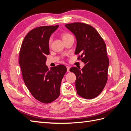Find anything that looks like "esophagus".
Returning <instances> with one entry per match:
<instances>
[{
	"mask_svg": "<svg viewBox=\"0 0 131 131\" xmlns=\"http://www.w3.org/2000/svg\"><path fill=\"white\" fill-rule=\"evenodd\" d=\"M66 67H67V72H70V71H69V69H70L69 67V66H67Z\"/></svg>",
	"mask_w": 131,
	"mask_h": 131,
	"instance_id": "1",
	"label": "esophagus"
}]
</instances>
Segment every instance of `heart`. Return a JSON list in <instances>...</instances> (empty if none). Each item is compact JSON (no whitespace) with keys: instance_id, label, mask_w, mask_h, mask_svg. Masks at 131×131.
Wrapping results in <instances>:
<instances>
[{"instance_id":"heart-1","label":"heart","mask_w":131,"mask_h":131,"mask_svg":"<svg viewBox=\"0 0 131 131\" xmlns=\"http://www.w3.org/2000/svg\"><path fill=\"white\" fill-rule=\"evenodd\" d=\"M62 36L63 40H64V39H67V38H69V37H71V36H72L71 34H69V33H63ZM51 42H52V38H49V45H50Z\"/></svg>"}]
</instances>
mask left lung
Masks as SVG:
<instances>
[{
  "mask_svg": "<svg viewBox=\"0 0 131 131\" xmlns=\"http://www.w3.org/2000/svg\"><path fill=\"white\" fill-rule=\"evenodd\" d=\"M65 26L75 36V54L85 64L81 70L75 67L70 69L76 75L77 93L85 99H93L101 93L107 82L110 60L106 43L90 25L76 22Z\"/></svg>",
  "mask_w": 131,
  "mask_h": 131,
  "instance_id": "left-lung-1",
  "label": "left lung"
}]
</instances>
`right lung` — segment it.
Segmentation results:
<instances>
[{
  "label": "right lung",
  "instance_id": "add662e5",
  "mask_svg": "<svg viewBox=\"0 0 131 131\" xmlns=\"http://www.w3.org/2000/svg\"><path fill=\"white\" fill-rule=\"evenodd\" d=\"M58 27L41 26L31 30L22 42L19 55L25 84L31 95L44 103L58 98L61 82L67 72L62 64L50 69L46 65V56L49 54V38Z\"/></svg>",
  "mask_w": 131,
  "mask_h": 131
}]
</instances>
